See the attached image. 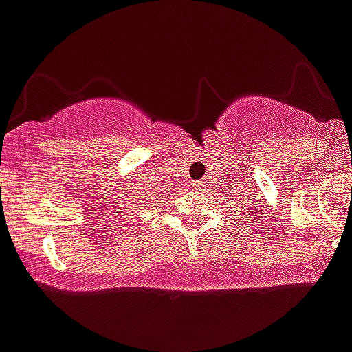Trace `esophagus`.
<instances>
[{
    "mask_svg": "<svg viewBox=\"0 0 352 352\" xmlns=\"http://www.w3.org/2000/svg\"><path fill=\"white\" fill-rule=\"evenodd\" d=\"M191 190H200L199 182H191Z\"/></svg>",
    "mask_w": 352,
    "mask_h": 352,
    "instance_id": "1",
    "label": "esophagus"
}]
</instances>
